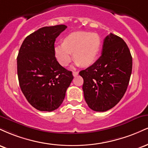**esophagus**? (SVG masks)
<instances>
[{
    "mask_svg": "<svg viewBox=\"0 0 148 148\" xmlns=\"http://www.w3.org/2000/svg\"><path fill=\"white\" fill-rule=\"evenodd\" d=\"M72 74H73V76L75 77V76H76L78 75V74H79V72H73Z\"/></svg>",
    "mask_w": 148,
    "mask_h": 148,
    "instance_id": "esophagus-1",
    "label": "esophagus"
}]
</instances>
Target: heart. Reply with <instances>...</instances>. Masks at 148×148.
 <instances>
[{
	"mask_svg": "<svg viewBox=\"0 0 148 148\" xmlns=\"http://www.w3.org/2000/svg\"><path fill=\"white\" fill-rule=\"evenodd\" d=\"M101 45V37L96 33L75 32L64 40V43L56 45L54 55L62 66H67L72 59V53L76 64L84 67L94 62Z\"/></svg>",
	"mask_w": 148,
	"mask_h": 148,
	"instance_id": "1",
	"label": "heart"
}]
</instances>
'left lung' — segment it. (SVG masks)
I'll use <instances>...</instances> for the list:
<instances>
[{"label":"left lung","mask_w":148,"mask_h":148,"mask_svg":"<svg viewBox=\"0 0 148 148\" xmlns=\"http://www.w3.org/2000/svg\"><path fill=\"white\" fill-rule=\"evenodd\" d=\"M132 57L121 37L110 33L103 40L101 56L79 72L84 79V98L95 111L114 107L123 98L130 82Z\"/></svg>","instance_id":"obj_1"}]
</instances>
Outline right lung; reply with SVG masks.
I'll return each mask as SVG.
<instances>
[{
  "instance_id": "1",
  "label": "right lung",
  "mask_w": 148,
  "mask_h": 148,
  "mask_svg": "<svg viewBox=\"0 0 148 148\" xmlns=\"http://www.w3.org/2000/svg\"><path fill=\"white\" fill-rule=\"evenodd\" d=\"M66 28L65 25L40 28L25 37L18 51L20 88L28 102L39 111L57 109L74 78L54 55L56 39Z\"/></svg>"
}]
</instances>
